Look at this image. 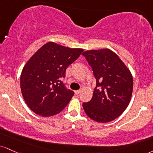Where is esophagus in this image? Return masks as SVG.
<instances>
[{
	"mask_svg": "<svg viewBox=\"0 0 153 153\" xmlns=\"http://www.w3.org/2000/svg\"><path fill=\"white\" fill-rule=\"evenodd\" d=\"M80 92H81V91H80V90H78V91H75V94H76V95H78L79 93H80Z\"/></svg>",
	"mask_w": 153,
	"mask_h": 153,
	"instance_id": "esophagus-1",
	"label": "esophagus"
}]
</instances>
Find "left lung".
Segmentation results:
<instances>
[{
  "instance_id": "obj_1",
  "label": "left lung",
  "mask_w": 153,
  "mask_h": 153,
  "mask_svg": "<svg viewBox=\"0 0 153 153\" xmlns=\"http://www.w3.org/2000/svg\"><path fill=\"white\" fill-rule=\"evenodd\" d=\"M82 56L96 79L93 97L89 102L82 103L83 109L96 122H110L119 117L129 105L133 88L131 73L110 49L87 51Z\"/></svg>"
}]
</instances>
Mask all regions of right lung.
<instances>
[{"mask_svg":"<svg viewBox=\"0 0 153 153\" xmlns=\"http://www.w3.org/2000/svg\"><path fill=\"white\" fill-rule=\"evenodd\" d=\"M82 51L48 42L29 59L21 75V89L32 111L43 117L53 116L69 103L74 92L65 88L62 79Z\"/></svg>","mask_w":153,"mask_h":153,"instance_id":"1","label":"right lung"}]
</instances>
